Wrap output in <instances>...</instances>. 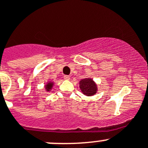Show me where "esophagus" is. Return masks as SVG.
<instances>
[{
  "instance_id": "esophagus-1",
  "label": "esophagus",
  "mask_w": 148,
  "mask_h": 148,
  "mask_svg": "<svg viewBox=\"0 0 148 148\" xmlns=\"http://www.w3.org/2000/svg\"><path fill=\"white\" fill-rule=\"evenodd\" d=\"M63 78H64L65 80H69L70 79V77L68 75H65L64 77H63Z\"/></svg>"
}]
</instances>
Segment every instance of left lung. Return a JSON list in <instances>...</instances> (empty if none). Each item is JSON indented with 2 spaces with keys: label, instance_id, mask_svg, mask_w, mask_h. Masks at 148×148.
Segmentation results:
<instances>
[{
  "label": "left lung",
  "instance_id": "8db88e82",
  "mask_svg": "<svg viewBox=\"0 0 148 148\" xmlns=\"http://www.w3.org/2000/svg\"><path fill=\"white\" fill-rule=\"evenodd\" d=\"M79 84L82 93L87 96H91L96 94L98 91V87L96 82L91 78H85L81 79Z\"/></svg>",
  "mask_w": 148,
  "mask_h": 148
}]
</instances>
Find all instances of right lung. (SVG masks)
I'll return each mask as SVG.
<instances>
[{"label": "right lung", "mask_w": 148, "mask_h": 148, "mask_svg": "<svg viewBox=\"0 0 148 148\" xmlns=\"http://www.w3.org/2000/svg\"><path fill=\"white\" fill-rule=\"evenodd\" d=\"M53 85H54V82H50V81H49V82H47V83L45 85V90H46V91L49 92V91L52 90Z\"/></svg>", "instance_id": "right-lung-1"}]
</instances>
